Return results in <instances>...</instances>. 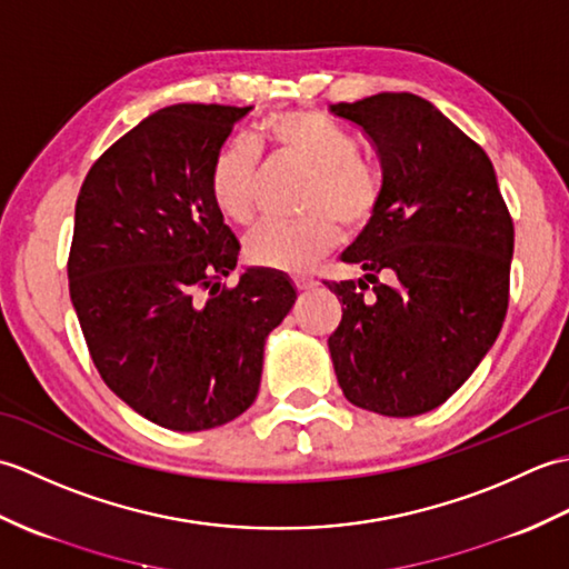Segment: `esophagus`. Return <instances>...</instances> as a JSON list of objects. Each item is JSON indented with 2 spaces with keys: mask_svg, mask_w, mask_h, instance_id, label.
<instances>
[{
  "mask_svg": "<svg viewBox=\"0 0 569 569\" xmlns=\"http://www.w3.org/2000/svg\"><path fill=\"white\" fill-rule=\"evenodd\" d=\"M293 283H296L298 291H312V288L318 286L316 278H308V276H296Z\"/></svg>",
  "mask_w": 569,
  "mask_h": 569,
  "instance_id": "esophagus-1",
  "label": "esophagus"
}]
</instances>
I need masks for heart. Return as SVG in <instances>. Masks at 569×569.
I'll use <instances>...</instances> for the list:
<instances>
[{"label": "heart", "mask_w": 569, "mask_h": 569, "mask_svg": "<svg viewBox=\"0 0 569 569\" xmlns=\"http://www.w3.org/2000/svg\"><path fill=\"white\" fill-rule=\"evenodd\" d=\"M308 171L298 210L303 217L266 222L244 241L251 266L269 271H303L325 257L345 232H361L377 214L383 183L369 161L359 156V141L330 117L310 110L273 112L259 124L253 143L232 139L217 149L208 171V190L222 217L249 224L257 212L261 180L259 151Z\"/></svg>", "instance_id": "1"}]
</instances>
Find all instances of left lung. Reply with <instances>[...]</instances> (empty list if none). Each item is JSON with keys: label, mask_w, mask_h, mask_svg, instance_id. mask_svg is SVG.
Segmentation results:
<instances>
[{"label": "left lung", "mask_w": 569, "mask_h": 569, "mask_svg": "<svg viewBox=\"0 0 569 569\" xmlns=\"http://www.w3.org/2000/svg\"><path fill=\"white\" fill-rule=\"evenodd\" d=\"M330 112L365 131L383 173L377 214L342 251L365 276L325 281L342 303L328 340L337 381L379 416L428 413L501 332L513 220L485 149L428 100L379 92Z\"/></svg>", "instance_id": "obj_1"}]
</instances>
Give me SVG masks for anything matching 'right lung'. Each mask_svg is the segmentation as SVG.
Wrapping results in <instances>:
<instances>
[{
	"mask_svg": "<svg viewBox=\"0 0 569 569\" xmlns=\"http://www.w3.org/2000/svg\"><path fill=\"white\" fill-rule=\"evenodd\" d=\"M251 107L173 104L92 163L76 202L70 300L104 383L156 426L210 430L253 403L291 278L247 269L208 190L210 161Z\"/></svg>",
	"mask_w": 569,
	"mask_h": 569,
	"instance_id": "obj_1",
	"label": "right lung"
}]
</instances>
